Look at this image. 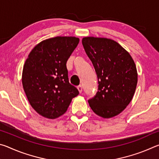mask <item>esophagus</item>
<instances>
[{
  "mask_svg": "<svg viewBox=\"0 0 159 159\" xmlns=\"http://www.w3.org/2000/svg\"><path fill=\"white\" fill-rule=\"evenodd\" d=\"M77 89L79 90V93H82V90H83V88H82V86L81 85H79L77 87Z\"/></svg>",
  "mask_w": 159,
  "mask_h": 159,
  "instance_id": "1",
  "label": "esophagus"
}]
</instances>
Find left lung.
<instances>
[{
  "label": "left lung",
  "mask_w": 159,
  "mask_h": 159,
  "mask_svg": "<svg viewBox=\"0 0 159 159\" xmlns=\"http://www.w3.org/2000/svg\"><path fill=\"white\" fill-rule=\"evenodd\" d=\"M82 44L98 79V91L88 99L90 108L104 118L117 116L128 105L135 92V64L129 52L111 39L85 37Z\"/></svg>",
  "instance_id": "left-lung-1"
}]
</instances>
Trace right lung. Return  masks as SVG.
I'll list each match as a JSON object with an SVG mask.
<instances>
[{
	"instance_id": "right-lung-1",
	"label": "right lung",
	"mask_w": 159,
	"mask_h": 159,
	"mask_svg": "<svg viewBox=\"0 0 159 159\" xmlns=\"http://www.w3.org/2000/svg\"><path fill=\"white\" fill-rule=\"evenodd\" d=\"M79 43L76 37L51 38L39 43L28 55L22 71L23 88L31 106L42 116H61L79 94L69 82L66 65Z\"/></svg>"
}]
</instances>
